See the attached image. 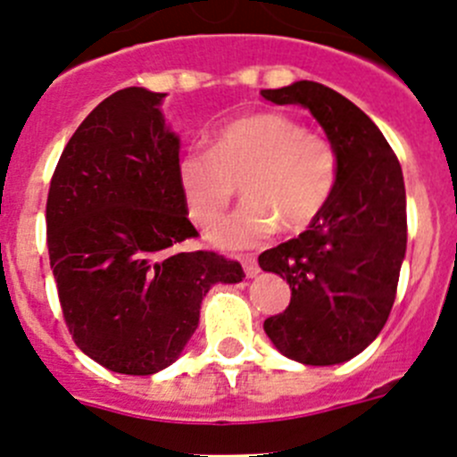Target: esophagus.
I'll return each instance as SVG.
<instances>
[{"mask_svg": "<svg viewBox=\"0 0 457 457\" xmlns=\"http://www.w3.org/2000/svg\"><path fill=\"white\" fill-rule=\"evenodd\" d=\"M241 262H243V270H245L247 278H254V276L258 274V271H261V267H258L256 258H254V256H252V254L243 256V258H241Z\"/></svg>", "mask_w": 457, "mask_h": 457, "instance_id": "esophagus-1", "label": "esophagus"}]
</instances>
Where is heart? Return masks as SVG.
I'll return each instance as SVG.
<instances>
[{
  "instance_id": "obj_1",
  "label": "heart",
  "mask_w": 457,
  "mask_h": 457,
  "mask_svg": "<svg viewBox=\"0 0 457 457\" xmlns=\"http://www.w3.org/2000/svg\"><path fill=\"white\" fill-rule=\"evenodd\" d=\"M338 152L283 112H258L225 123L210 150L179 156L177 179L187 214L207 225L229 205L241 183L243 205L210 229L223 250L256 245L276 225L301 232L329 203L338 183Z\"/></svg>"
}]
</instances>
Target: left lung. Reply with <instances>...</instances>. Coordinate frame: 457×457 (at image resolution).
<instances>
[{
  "instance_id": "8db88e82",
  "label": "left lung",
  "mask_w": 457,
  "mask_h": 457,
  "mask_svg": "<svg viewBox=\"0 0 457 457\" xmlns=\"http://www.w3.org/2000/svg\"><path fill=\"white\" fill-rule=\"evenodd\" d=\"M261 95L310 108L340 163L322 214L298 238L258 256L292 289L287 310L262 327L283 356L338 365L370 347L394 307L407 252L403 168L376 123L331 87L296 81Z\"/></svg>"
}]
</instances>
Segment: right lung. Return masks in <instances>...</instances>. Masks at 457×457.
I'll list each match as a JSON object with an SVG mask.
<instances>
[{
  "label": "right lung",
  "mask_w": 457,
  "mask_h": 457,
  "mask_svg": "<svg viewBox=\"0 0 457 457\" xmlns=\"http://www.w3.org/2000/svg\"><path fill=\"white\" fill-rule=\"evenodd\" d=\"M163 92L123 87L66 143L46 201L50 270L77 347L105 370L150 376L172 365L199 327L214 283L241 262L179 252L196 238L177 179L179 137Z\"/></svg>",
  "instance_id": "1"
}]
</instances>
